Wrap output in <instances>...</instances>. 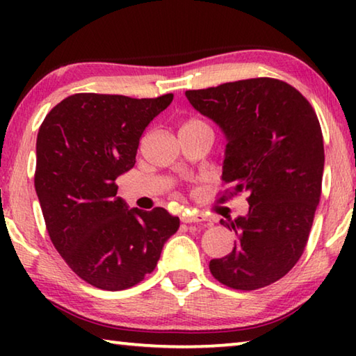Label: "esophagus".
Listing matches in <instances>:
<instances>
[{
    "label": "esophagus",
    "mask_w": 356,
    "mask_h": 356,
    "mask_svg": "<svg viewBox=\"0 0 356 356\" xmlns=\"http://www.w3.org/2000/svg\"><path fill=\"white\" fill-rule=\"evenodd\" d=\"M182 221L186 222V225H191V226H201L202 222L206 221V216L201 213H191V215L184 216Z\"/></svg>",
    "instance_id": "obj_1"
}]
</instances>
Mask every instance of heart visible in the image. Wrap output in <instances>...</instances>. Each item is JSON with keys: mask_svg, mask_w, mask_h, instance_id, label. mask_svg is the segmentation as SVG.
Instances as JSON below:
<instances>
[{"mask_svg": "<svg viewBox=\"0 0 356 356\" xmlns=\"http://www.w3.org/2000/svg\"><path fill=\"white\" fill-rule=\"evenodd\" d=\"M193 124H202L201 120H197V119H193V120H188V122H186L185 125H193Z\"/></svg>", "mask_w": 356, "mask_h": 356, "instance_id": "1", "label": "heart"}]
</instances>
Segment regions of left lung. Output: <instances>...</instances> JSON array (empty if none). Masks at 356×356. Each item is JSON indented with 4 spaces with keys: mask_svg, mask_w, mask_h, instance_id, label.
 I'll return each mask as SVG.
<instances>
[{
    "mask_svg": "<svg viewBox=\"0 0 356 356\" xmlns=\"http://www.w3.org/2000/svg\"><path fill=\"white\" fill-rule=\"evenodd\" d=\"M226 138L221 180L229 195H250V210L221 220L237 234L234 250L212 259L221 284L254 291L282 278L303 254L321 200L323 136L309 102L275 78H251L186 91Z\"/></svg>",
    "mask_w": 356,
    "mask_h": 356,
    "instance_id": "1",
    "label": "left lung"
}]
</instances>
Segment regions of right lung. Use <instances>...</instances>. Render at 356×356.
<instances>
[{
  "label": "right lung",
  "mask_w": 356,
  "mask_h": 356,
  "mask_svg": "<svg viewBox=\"0 0 356 356\" xmlns=\"http://www.w3.org/2000/svg\"><path fill=\"white\" fill-rule=\"evenodd\" d=\"M172 94L156 99L75 94L47 114L35 176L50 238L69 267L104 291H124L154 272L179 218L163 207L129 209L114 184L136 161L140 138Z\"/></svg>",
  "instance_id": "add662e5"
}]
</instances>
